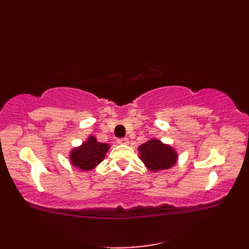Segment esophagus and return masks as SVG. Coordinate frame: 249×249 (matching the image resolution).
<instances>
[{
	"mask_svg": "<svg viewBox=\"0 0 249 249\" xmlns=\"http://www.w3.org/2000/svg\"><path fill=\"white\" fill-rule=\"evenodd\" d=\"M116 141H118L119 144H123V145L128 144V139L127 138H119Z\"/></svg>",
	"mask_w": 249,
	"mask_h": 249,
	"instance_id": "esophagus-1",
	"label": "esophagus"
}]
</instances>
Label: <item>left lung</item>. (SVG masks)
Masks as SVG:
<instances>
[{
  "mask_svg": "<svg viewBox=\"0 0 249 249\" xmlns=\"http://www.w3.org/2000/svg\"><path fill=\"white\" fill-rule=\"evenodd\" d=\"M140 158L152 171L165 170L177 162V153L171 146L161 143L160 140L152 139L139 146Z\"/></svg>",
  "mask_w": 249,
  "mask_h": 249,
  "instance_id": "8db88e82",
  "label": "left lung"
}]
</instances>
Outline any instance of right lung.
Here are the masks:
<instances>
[{"mask_svg": "<svg viewBox=\"0 0 249 249\" xmlns=\"http://www.w3.org/2000/svg\"><path fill=\"white\" fill-rule=\"evenodd\" d=\"M108 150V144L99 143L94 137H89L80 147L72 150L71 160L72 165L80 168L81 170H91L104 160Z\"/></svg>", "mask_w": 249, "mask_h": 249, "instance_id": "add662e5", "label": "right lung"}]
</instances>
